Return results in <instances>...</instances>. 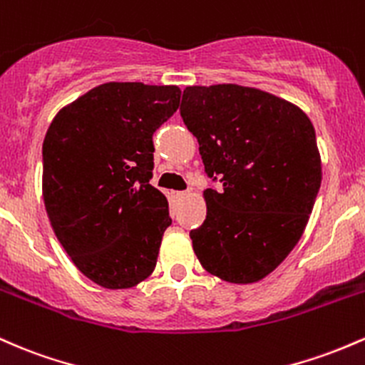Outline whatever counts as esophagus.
<instances>
[{
    "instance_id": "obj_1",
    "label": "esophagus",
    "mask_w": 365,
    "mask_h": 365,
    "mask_svg": "<svg viewBox=\"0 0 365 365\" xmlns=\"http://www.w3.org/2000/svg\"><path fill=\"white\" fill-rule=\"evenodd\" d=\"M174 196H175V198H178V200H184V198H186V196H187V191H178V193H175Z\"/></svg>"
}]
</instances>
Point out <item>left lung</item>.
Listing matches in <instances>:
<instances>
[{
	"mask_svg": "<svg viewBox=\"0 0 365 365\" xmlns=\"http://www.w3.org/2000/svg\"><path fill=\"white\" fill-rule=\"evenodd\" d=\"M181 117L200 143L207 219L190 232L207 272L235 284L264 279L304 235L322 170L310 118L271 93L190 86Z\"/></svg>",
	"mask_w": 365,
	"mask_h": 365,
	"instance_id": "left-lung-1",
	"label": "left lung"
}]
</instances>
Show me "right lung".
Masks as SVG:
<instances>
[{
    "label": "right lung",
    "mask_w": 365,
    "mask_h": 365,
    "mask_svg": "<svg viewBox=\"0 0 365 365\" xmlns=\"http://www.w3.org/2000/svg\"><path fill=\"white\" fill-rule=\"evenodd\" d=\"M179 100L178 86L106 83L48 128L43 198L51 227L76 267L103 288H133L157 265L172 219L150 184L153 133Z\"/></svg>",
    "instance_id": "obj_1"
}]
</instances>
